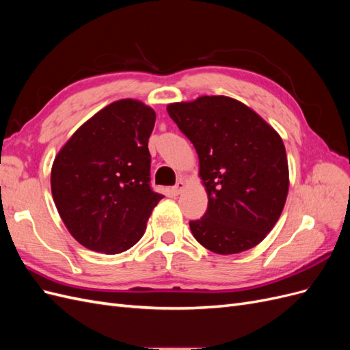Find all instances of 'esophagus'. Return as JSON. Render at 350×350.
<instances>
[{
    "mask_svg": "<svg viewBox=\"0 0 350 350\" xmlns=\"http://www.w3.org/2000/svg\"><path fill=\"white\" fill-rule=\"evenodd\" d=\"M184 188H185V183L183 181V179H179V181L176 183V185L172 188V193H174L175 196H179V194H181V193L184 191Z\"/></svg>",
    "mask_w": 350,
    "mask_h": 350,
    "instance_id": "obj_1",
    "label": "esophagus"
}]
</instances>
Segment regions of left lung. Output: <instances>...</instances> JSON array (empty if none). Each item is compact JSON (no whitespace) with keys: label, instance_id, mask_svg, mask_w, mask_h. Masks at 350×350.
Returning a JSON list of instances; mask_svg holds the SVG:
<instances>
[{"label":"left lung","instance_id":"left-lung-1","mask_svg":"<svg viewBox=\"0 0 350 350\" xmlns=\"http://www.w3.org/2000/svg\"><path fill=\"white\" fill-rule=\"evenodd\" d=\"M166 109L196 147L208 198L204 216L189 221L194 238L221 256L258 245L288 197L282 137L257 112L228 96H200Z\"/></svg>","mask_w":350,"mask_h":350}]
</instances>
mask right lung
Instances as JSON below:
<instances>
[{
	"instance_id": "obj_1",
	"label": "right lung",
	"mask_w": 350,
	"mask_h": 350,
	"mask_svg": "<svg viewBox=\"0 0 350 350\" xmlns=\"http://www.w3.org/2000/svg\"><path fill=\"white\" fill-rule=\"evenodd\" d=\"M156 112L121 99L94 113L55 156L51 191L72 238L88 250L120 254L143 237L163 198L150 188L147 143Z\"/></svg>"
}]
</instances>
